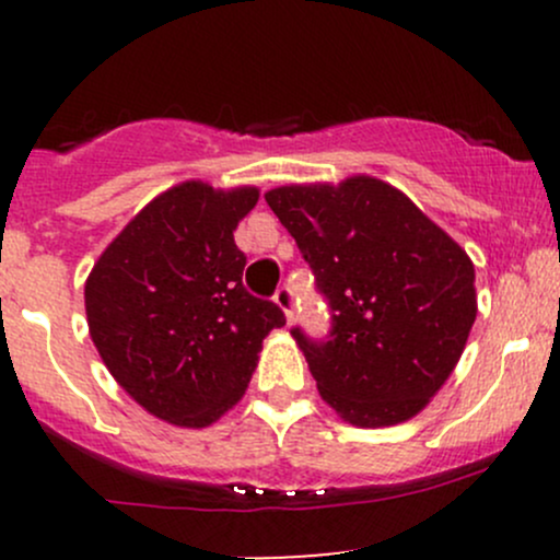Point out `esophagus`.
Wrapping results in <instances>:
<instances>
[{
	"instance_id": "esophagus-1",
	"label": "esophagus",
	"mask_w": 560,
	"mask_h": 560,
	"mask_svg": "<svg viewBox=\"0 0 560 560\" xmlns=\"http://www.w3.org/2000/svg\"><path fill=\"white\" fill-rule=\"evenodd\" d=\"M273 302L281 307V311H284L287 324H292V320H294V294H292V289H289V287L276 289Z\"/></svg>"
}]
</instances>
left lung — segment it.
<instances>
[{"mask_svg":"<svg viewBox=\"0 0 560 560\" xmlns=\"http://www.w3.org/2000/svg\"><path fill=\"white\" fill-rule=\"evenodd\" d=\"M266 202L331 307L329 337L292 329L320 397L352 427H395L440 392L477 320L474 262L374 176L292 184Z\"/></svg>","mask_w":560,"mask_h":560,"instance_id":"left-lung-1","label":"left lung"}]
</instances>
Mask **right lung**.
I'll return each mask as SVG.
<instances>
[{
    "mask_svg": "<svg viewBox=\"0 0 560 560\" xmlns=\"http://www.w3.org/2000/svg\"><path fill=\"white\" fill-rule=\"evenodd\" d=\"M255 186L184 182L128 221L83 289L92 342L115 382L158 419L210 427L242 400L262 339L287 324L242 284L234 242Z\"/></svg>",
    "mask_w": 560,
    "mask_h": 560,
    "instance_id": "add662e5",
    "label": "right lung"
}]
</instances>
